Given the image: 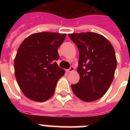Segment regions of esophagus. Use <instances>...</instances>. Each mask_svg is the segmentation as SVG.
I'll return each mask as SVG.
<instances>
[{
	"label": "esophagus",
	"mask_w": 130,
	"mask_h": 130,
	"mask_svg": "<svg viewBox=\"0 0 130 130\" xmlns=\"http://www.w3.org/2000/svg\"><path fill=\"white\" fill-rule=\"evenodd\" d=\"M74 70H75V68H74V67H73V66H71V67H70L69 69H67V72H68V73H69V72H72V71H74Z\"/></svg>",
	"instance_id": "1"
}]
</instances>
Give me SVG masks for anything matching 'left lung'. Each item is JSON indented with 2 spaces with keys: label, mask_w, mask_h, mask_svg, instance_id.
Here are the masks:
<instances>
[{
  "label": "left lung",
  "mask_w": 130,
  "mask_h": 130,
  "mask_svg": "<svg viewBox=\"0 0 130 130\" xmlns=\"http://www.w3.org/2000/svg\"><path fill=\"white\" fill-rule=\"evenodd\" d=\"M79 52V80L72 84L74 94L85 102L101 99L111 86L117 67L115 50L108 40L94 32L69 34Z\"/></svg>",
  "instance_id": "8db88e82"
}]
</instances>
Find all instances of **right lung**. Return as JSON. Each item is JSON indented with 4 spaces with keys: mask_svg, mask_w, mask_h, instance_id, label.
<instances>
[{
    "mask_svg": "<svg viewBox=\"0 0 130 130\" xmlns=\"http://www.w3.org/2000/svg\"><path fill=\"white\" fill-rule=\"evenodd\" d=\"M66 34L39 32L25 38L18 48L14 61L15 75L25 96L44 102L55 92L57 83L65 74L58 66L59 48Z\"/></svg>",
    "mask_w": 130,
    "mask_h": 130,
    "instance_id": "1",
    "label": "right lung"
}]
</instances>
